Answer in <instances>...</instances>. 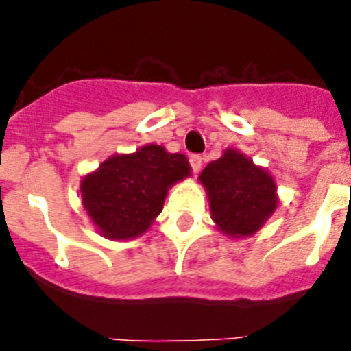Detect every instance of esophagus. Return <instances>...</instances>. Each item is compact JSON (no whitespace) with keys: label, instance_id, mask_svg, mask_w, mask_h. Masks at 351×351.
<instances>
[{"label":"esophagus","instance_id":"34e87169","mask_svg":"<svg viewBox=\"0 0 351 351\" xmlns=\"http://www.w3.org/2000/svg\"><path fill=\"white\" fill-rule=\"evenodd\" d=\"M202 163H204V158L200 154H191L190 156V165L193 169V172H200L202 170Z\"/></svg>","mask_w":351,"mask_h":351}]
</instances>
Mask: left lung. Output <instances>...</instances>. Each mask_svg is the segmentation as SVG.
Returning a JSON list of instances; mask_svg holds the SVG:
<instances>
[{"label": "left lung", "mask_w": 351, "mask_h": 351, "mask_svg": "<svg viewBox=\"0 0 351 351\" xmlns=\"http://www.w3.org/2000/svg\"><path fill=\"white\" fill-rule=\"evenodd\" d=\"M209 193L214 223L228 235L255 234L276 210L274 179L234 149L200 173Z\"/></svg>", "instance_id": "obj_1"}]
</instances>
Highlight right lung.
<instances>
[{"mask_svg": "<svg viewBox=\"0 0 351 351\" xmlns=\"http://www.w3.org/2000/svg\"><path fill=\"white\" fill-rule=\"evenodd\" d=\"M186 176L190 163L184 154L167 153L161 145L116 154L84 178V209L105 237H137L161 213L170 186Z\"/></svg>", "mask_w": 351, "mask_h": 351, "instance_id": "obj_1", "label": "right lung"}]
</instances>
